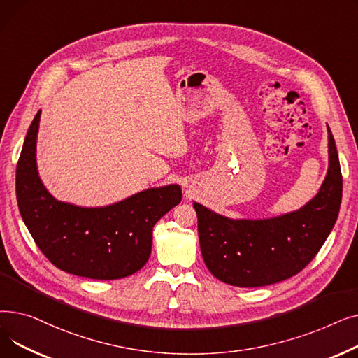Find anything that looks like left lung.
Returning a JSON list of instances; mask_svg holds the SVG:
<instances>
[{
  "instance_id": "1",
  "label": "left lung",
  "mask_w": 358,
  "mask_h": 358,
  "mask_svg": "<svg viewBox=\"0 0 358 358\" xmlns=\"http://www.w3.org/2000/svg\"><path fill=\"white\" fill-rule=\"evenodd\" d=\"M327 129V177L299 210L270 219H229L193 203L201 255L216 278L238 287L274 285L302 271L321 250L343 197L340 159L328 124Z\"/></svg>"
}]
</instances>
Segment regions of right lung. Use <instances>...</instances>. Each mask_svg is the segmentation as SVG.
<instances>
[{
    "label": "right lung",
    "instance_id": "add662e5",
    "mask_svg": "<svg viewBox=\"0 0 358 358\" xmlns=\"http://www.w3.org/2000/svg\"><path fill=\"white\" fill-rule=\"evenodd\" d=\"M41 110L23 143L15 171L17 203L36 245L59 270L94 280L139 271L152 250L155 223L181 201V187H154L103 208L56 200L36 164Z\"/></svg>",
    "mask_w": 358,
    "mask_h": 358
}]
</instances>
